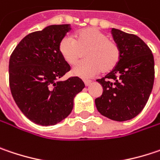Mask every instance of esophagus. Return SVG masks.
Here are the masks:
<instances>
[{"label":"esophagus","mask_w":160,"mask_h":160,"mask_svg":"<svg viewBox=\"0 0 160 160\" xmlns=\"http://www.w3.org/2000/svg\"><path fill=\"white\" fill-rule=\"evenodd\" d=\"M84 83H85V85H86V86H90V84L92 83L90 80H87V79H85L84 80Z\"/></svg>","instance_id":"esophagus-1"}]
</instances>
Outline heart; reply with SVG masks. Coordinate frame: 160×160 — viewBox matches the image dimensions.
<instances>
[{
    "label": "heart",
    "instance_id": "1",
    "mask_svg": "<svg viewBox=\"0 0 160 160\" xmlns=\"http://www.w3.org/2000/svg\"><path fill=\"white\" fill-rule=\"evenodd\" d=\"M59 52L63 60L75 64L86 52V61L76 64L72 72L74 75L89 77L100 71L108 73L119 63L121 52L118 44L97 28H86L74 33V40L65 36L59 43Z\"/></svg>",
    "mask_w": 160,
    "mask_h": 160
}]
</instances>
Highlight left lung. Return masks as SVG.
<instances>
[{
  "mask_svg": "<svg viewBox=\"0 0 160 160\" xmlns=\"http://www.w3.org/2000/svg\"><path fill=\"white\" fill-rule=\"evenodd\" d=\"M121 52L119 63L101 79L103 94L95 100L98 112L115 121L137 117L146 106L154 84V57L138 36L112 28Z\"/></svg>",
  "mask_w": 160,
  "mask_h": 160,
  "instance_id": "1",
  "label": "left lung"
}]
</instances>
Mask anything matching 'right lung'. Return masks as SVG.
Returning a JSON list of instances; mask_svg holds the SVG:
<instances>
[{
    "mask_svg": "<svg viewBox=\"0 0 160 160\" xmlns=\"http://www.w3.org/2000/svg\"><path fill=\"white\" fill-rule=\"evenodd\" d=\"M70 24H52L29 33L12 52L9 80L12 97L22 114L39 126H53L66 118L74 99L84 87L77 76L60 80L70 70L59 43Z\"/></svg>",
    "mask_w": 160,
    "mask_h": 160,
    "instance_id": "add662e5",
    "label": "right lung"
}]
</instances>
